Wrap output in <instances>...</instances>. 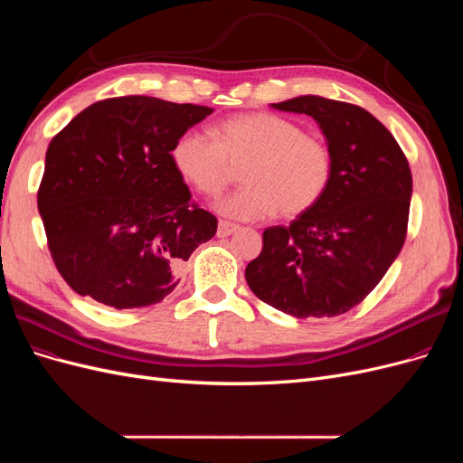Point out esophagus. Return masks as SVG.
I'll return each instance as SVG.
<instances>
[{
	"label": "esophagus",
	"instance_id": "esophagus-1",
	"mask_svg": "<svg viewBox=\"0 0 463 463\" xmlns=\"http://www.w3.org/2000/svg\"><path fill=\"white\" fill-rule=\"evenodd\" d=\"M237 230H240V226H235V223H230V222H223V220H220V223H218V237H228V235H232V233H235Z\"/></svg>",
	"mask_w": 463,
	"mask_h": 463
}]
</instances>
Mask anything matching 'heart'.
<instances>
[{
    "label": "heart",
    "mask_w": 463,
    "mask_h": 463,
    "mask_svg": "<svg viewBox=\"0 0 463 463\" xmlns=\"http://www.w3.org/2000/svg\"><path fill=\"white\" fill-rule=\"evenodd\" d=\"M172 158L177 172L208 197H218L230 185L235 167L245 165V187L216 204L220 214L245 222L264 220L278 210L288 218L307 213L332 177L328 146L274 114L222 121L216 141L191 129L175 141Z\"/></svg>",
    "instance_id": "1"
}]
</instances>
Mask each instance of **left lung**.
Wrapping results in <instances>:
<instances>
[{
  "label": "left lung",
  "instance_id": "obj_1",
  "mask_svg": "<svg viewBox=\"0 0 463 463\" xmlns=\"http://www.w3.org/2000/svg\"><path fill=\"white\" fill-rule=\"evenodd\" d=\"M270 106L318 123L332 177L320 201L288 228L264 230L245 279L260 301L291 317L342 315L400 255L413 189L410 164L392 133L359 106L320 96Z\"/></svg>",
  "mask_w": 463,
  "mask_h": 463
}]
</instances>
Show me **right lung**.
Masks as SVG:
<instances>
[{"instance_id": "obj_1", "label": "right lung", "mask_w": 463, "mask_h": 463, "mask_svg": "<svg viewBox=\"0 0 463 463\" xmlns=\"http://www.w3.org/2000/svg\"><path fill=\"white\" fill-rule=\"evenodd\" d=\"M213 108L121 96L52 138L38 213L65 282L114 309L160 303L218 220L191 203L172 148Z\"/></svg>"}]
</instances>
